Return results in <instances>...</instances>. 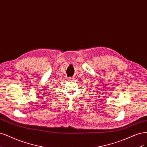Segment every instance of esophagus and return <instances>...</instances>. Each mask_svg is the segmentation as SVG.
I'll return each instance as SVG.
<instances>
[{"instance_id":"obj_1","label":"esophagus","mask_w":147,"mask_h":147,"mask_svg":"<svg viewBox=\"0 0 147 147\" xmlns=\"http://www.w3.org/2000/svg\"><path fill=\"white\" fill-rule=\"evenodd\" d=\"M74 79H75V78H74V77H69V78H68V80H70H70H74Z\"/></svg>"}]
</instances>
